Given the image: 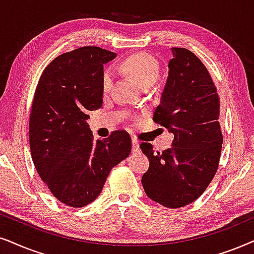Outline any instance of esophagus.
<instances>
[{
	"instance_id": "esophagus-1",
	"label": "esophagus",
	"mask_w": 254,
	"mask_h": 254,
	"mask_svg": "<svg viewBox=\"0 0 254 254\" xmlns=\"http://www.w3.org/2000/svg\"><path fill=\"white\" fill-rule=\"evenodd\" d=\"M132 151L133 152H138L139 151V143L136 138H132Z\"/></svg>"
}]
</instances>
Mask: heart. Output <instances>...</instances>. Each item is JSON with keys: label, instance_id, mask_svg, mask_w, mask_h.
I'll list each match as a JSON object with an SVG mask.
<instances>
[{"label": "heart", "instance_id": "1", "mask_svg": "<svg viewBox=\"0 0 254 254\" xmlns=\"http://www.w3.org/2000/svg\"><path fill=\"white\" fill-rule=\"evenodd\" d=\"M122 69L133 76L143 86L153 84L159 77V63L155 57L147 53H138L131 55L122 64ZM112 73L107 70L102 79V88L105 92L111 89Z\"/></svg>", "mask_w": 254, "mask_h": 254}]
</instances>
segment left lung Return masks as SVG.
<instances>
[{
    "label": "left lung",
    "mask_w": 254,
    "mask_h": 254,
    "mask_svg": "<svg viewBox=\"0 0 254 254\" xmlns=\"http://www.w3.org/2000/svg\"><path fill=\"white\" fill-rule=\"evenodd\" d=\"M169 76L153 121L173 133L172 146L155 152L140 149L150 160L142 177L147 197L170 208L194 201L216 175L223 134L219 96L203 62L185 48H172Z\"/></svg>",
    "instance_id": "8db88e82"
}]
</instances>
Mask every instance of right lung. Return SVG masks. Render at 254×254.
<instances>
[{
  "instance_id": "1",
  "label": "right lung",
  "mask_w": 254,
  "mask_h": 254,
  "mask_svg": "<svg viewBox=\"0 0 254 254\" xmlns=\"http://www.w3.org/2000/svg\"><path fill=\"white\" fill-rule=\"evenodd\" d=\"M116 54L82 47L57 56L40 77L29 120L37 173L54 197L83 207L102 192L111 169L131 152V137L114 131L95 139L86 120L103 104V64Z\"/></svg>"
}]
</instances>
